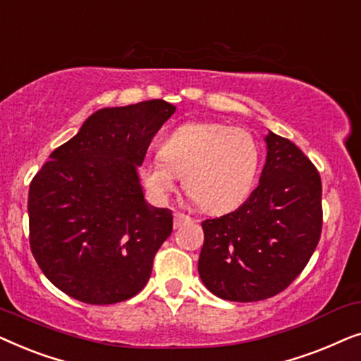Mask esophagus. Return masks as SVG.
I'll use <instances>...</instances> for the list:
<instances>
[{
    "label": "esophagus",
    "mask_w": 361,
    "mask_h": 361,
    "mask_svg": "<svg viewBox=\"0 0 361 361\" xmlns=\"http://www.w3.org/2000/svg\"><path fill=\"white\" fill-rule=\"evenodd\" d=\"M189 221H190V216L189 215L179 214V212H176V214H174V228H180L182 225L189 224Z\"/></svg>",
    "instance_id": "34e87169"
}]
</instances>
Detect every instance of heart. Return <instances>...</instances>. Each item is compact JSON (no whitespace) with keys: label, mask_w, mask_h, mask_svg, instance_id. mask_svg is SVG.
I'll list each match as a JSON object with an SVG mask.
<instances>
[{"label":"heart","mask_w":361,"mask_h":361,"mask_svg":"<svg viewBox=\"0 0 361 361\" xmlns=\"http://www.w3.org/2000/svg\"><path fill=\"white\" fill-rule=\"evenodd\" d=\"M259 161L251 133L224 123H187L164 137L159 156L142 161L140 177L157 200H166L184 177L202 210L221 214L250 195Z\"/></svg>","instance_id":"b5f03b06"}]
</instances>
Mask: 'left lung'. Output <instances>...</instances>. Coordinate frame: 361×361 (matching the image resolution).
Wrapping results in <instances>:
<instances>
[{
	"label": "left lung",
	"instance_id": "1",
	"mask_svg": "<svg viewBox=\"0 0 361 361\" xmlns=\"http://www.w3.org/2000/svg\"><path fill=\"white\" fill-rule=\"evenodd\" d=\"M259 185L245 204L202 221L199 276L216 298L255 302L284 290L305 268L322 230V184L294 142L268 131Z\"/></svg>",
	"mask_w": 361,
	"mask_h": 361
}]
</instances>
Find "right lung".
<instances>
[{
    "label": "right lung",
    "instance_id": "1",
    "mask_svg": "<svg viewBox=\"0 0 361 361\" xmlns=\"http://www.w3.org/2000/svg\"><path fill=\"white\" fill-rule=\"evenodd\" d=\"M164 100L102 108L49 156L29 185V233L39 268L85 304L131 299L172 233V212L147 204L137 167L174 115Z\"/></svg>",
    "mask_w": 361,
    "mask_h": 361
}]
</instances>
